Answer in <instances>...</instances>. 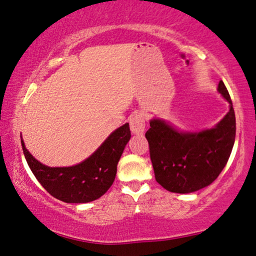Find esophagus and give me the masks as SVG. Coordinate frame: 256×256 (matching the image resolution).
<instances>
[{"label": "esophagus", "mask_w": 256, "mask_h": 256, "mask_svg": "<svg viewBox=\"0 0 256 256\" xmlns=\"http://www.w3.org/2000/svg\"><path fill=\"white\" fill-rule=\"evenodd\" d=\"M130 128L134 134H144L145 130V116L144 113L139 112L134 114L130 119Z\"/></svg>", "instance_id": "obj_1"}]
</instances>
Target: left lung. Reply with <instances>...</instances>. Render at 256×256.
Listing matches in <instances>:
<instances>
[{"label":"left lung","mask_w":256,"mask_h":256,"mask_svg":"<svg viewBox=\"0 0 256 256\" xmlns=\"http://www.w3.org/2000/svg\"><path fill=\"white\" fill-rule=\"evenodd\" d=\"M218 92L229 104L227 114L214 128L183 131L168 120L152 118L145 134L156 180L171 192L190 194L218 178L230 156L236 122L232 102L223 82Z\"/></svg>","instance_id":"1"}]
</instances>
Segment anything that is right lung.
<instances>
[{"mask_svg":"<svg viewBox=\"0 0 256 256\" xmlns=\"http://www.w3.org/2000/svg\"><path fill=\"white\" fill-rule=\"evenodd\" d=\"M131 138L128 122L114 130L96 150L76 166H48L26 148L22 150L32 172L52 196L66 203H88L98 200L114 182L118 162Z\"/></svg>","mask_w":256,"mask_h":256,"instance_id":"1","label":"right lung"}]
</instances>
